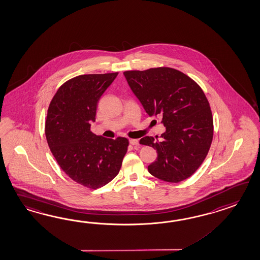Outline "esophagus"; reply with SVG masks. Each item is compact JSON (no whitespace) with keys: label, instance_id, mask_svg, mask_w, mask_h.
I'll return each mask as SVG.
<instances>
[{"label":"esophagus","instance_id":"obj_1","mask_svg":"<svg viewBox=\"0 0 260 260\" xmlns=\"http://www.w3.org/2000/svg\"><path fill=\"white\" fill-rule=\"evenodd\" d=\"M129 143L131 145L138 146L139 145V140L138 139H129Z\"/></svg>","mask_w":260,"mask_h":260}]
</instances>
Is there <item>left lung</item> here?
Masks as SVG:
<instances>
[{"label": "left lung", "mask_w": 260, "mask_h": 260, "mask_svg": "<svg viewBox=\"0 0 260 260\" xmlns=\"http://www.w3.org/2000/svg\"><path fill=\"white\" fill-rule=\"evenodd\" d=\"M123 75L148 115L160 117L166 127L161 141L148 136L139 140L157 151L149 172L169 182L193 175L207 156L213 137L212 114L204 91L185 74L170 67Z\"/></svg>", "instance_id": "1"}]
</instances>
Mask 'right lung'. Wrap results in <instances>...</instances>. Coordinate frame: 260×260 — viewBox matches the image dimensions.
<instances>
[{
    "label": "right lung",
    "mask_w": 260,
    "mask_h": 260,
    "mask_svg": "<svg viewBox=\"0 0 260 260\" xmlns=\"http://www.w3.org/2000/svg\"><path fill=\"white\" fill-rule=\"evenodd\" d=\"M118 73L80 75L67 80L48 109L45 134L60 169L73 181L97 189L112 181L121 169L129 141L106 139L91 131L100 97Z\"/></svg>",
    "instance_id": "obj_1"
}]
</instances>
